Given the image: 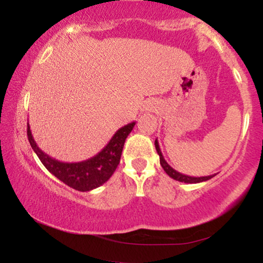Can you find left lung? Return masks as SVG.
I'll list each match as a JSON object with an SVG mask.
<instances>
[{
	"label": "left lung",
	"instance_id": "obj_1",
	"mask_svg": "<svg viewBox=\"0 0 263 263\" xmlns=\"http://www.w3.org/2000/svg\"><path fill=\"white\" fill-rule=\"evenodd\" d=\"M155 146H156V149H157V153L159 155V162H161V165L162 168L164 170L165 173L168 174L171 178H173V179L178 180V182H184V183H200V182H205V180H209L213 178L215 174H213V176H206V177H190V176H185V174H182L179 173V172H177L176 170H173V168L171 167L170 164H168L167 161L164 159V157H163L162 152H161V148H159V144H158V141H155Z\"/></svg>",
	"mask_w": 263,
	"mask_h": 263
}]
</instances>
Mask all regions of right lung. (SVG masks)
Here are the masks:
<instances>
[{
    "instance_id": "1",
    "label": "right lung",
    "mask_w": 263,
    "mask_h": 263,
    "mask_svg": "<svg viewBox=\"0 0 263 263\" xmlns=\"http://www.w3.org/2000/svg\"><path fill=\"white\" fill-rule=\"evenodd\" d=\"M135 123L136 122H131L117 129L110 142L98 155L93 156L92 158L86 159V161L78 163L57 161L48 156L47 153H44L35 143L31 128H29V123H27V136H28V141L35 155L54 177H57L59 180L75 190L89 192V190L98 188L105 182H107L114 172L116 171L120 159H121L123 144H125L129 132L134 128Z\"/></svg>"
}]
</instances>
